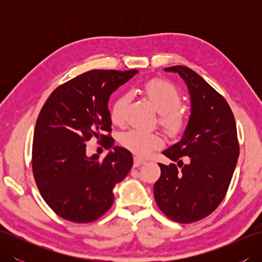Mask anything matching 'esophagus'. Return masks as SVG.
Instances as JSON below:
<instances>
[{"instance_id":"obj_1","label":"esophagus","mask_w":262,"mask_h":262,"mask_svg":"<svg viewBox=\"0 0 262 262\" xmlns=\"http://www.w3.org/2000/svg\"><path fill=\"white\" fill-rule=\"evenodd\" d=\"M143 163H145V160H143V159L138 158V157H135V158H134V166H135V168H137V166L142 165Z\"/></svg>"}]
</instances>
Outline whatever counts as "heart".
<instances>
[{
	"label": "heart",
	"mask_w": 262,
	"mask_h": 262,
	"mask_svg": "<svg viewBox=\"0 0 262 262\" xmlns=\"http://www.w3.org/2000/svg\"><path fill=\"white\" fill-rule=\"evenodd\" d=\"M143 91L160 113V124L172 136L180 135L187 126V117L179 108L182 97L174 84L165 80H151L143 86ZM129 96L122 93L116 98L110 110L111 121L121 125L125 120V109ZM119 143L136 155L146 157L155 148L162 146L163 141L157 133L129 129L119 135Z\"/></svg>",
	"instance_id": "heart-1"
}]
</instances>
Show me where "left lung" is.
Returning a JSON list of instances; mask_svg holds the SVG:
<instances>
[{"label":"left lung","instance_id":"1","mask_svg":"<svg viewBox=\"0 0 262 262\" xmlns=\"http://www.w3.org/2000/svg\"><path fill=\"white\" fill-rule=\"evenodd\" d=\"M178 73L188 86L191 114L181 140L162 153L182 163L159 164L161 176L154 185L159 208L178 223H192L213 213L224 199L234 173L238 152L234 115L223 96L186 66L164 69Z\"/></svg>","mask_w":262,"mask_h":262}]
</instances>
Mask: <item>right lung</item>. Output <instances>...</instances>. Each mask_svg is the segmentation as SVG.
Returning <instances> with one entry per match:
<instances>
[{"label": "right lung", "instance_id": "right-lung-1", "mask_svg": "<svg viewBox=\"0 0 262 262\" xmlns=\"http://www.w3.org/2000/svg\"><path fill=\"white\" fill-rule=\"evenodd\" d=\"M137 72H85L55 89L42 105L33 132L32 172L41 197L62 219L74 223L98 220L114 203L116 183L132 169V153L114 146L109 135L108 102ZM91 137L113 148L103 160L97 155L86 157L85 143Z\"/></svg>", "mask_w": 262, "mask_h": 262}]
</instances>
